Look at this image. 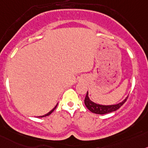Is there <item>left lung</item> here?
I'll list each match as a JSON object with an SVG mask.
<instances>
[{
  "label": "left lung",
  "mask_w": 148,
  "mask_h": 148,
  "mask_svg": "<svg viewBox=\"0 0 148 148\" xmlns=\"http://www.w3.org/2000/svg\"><path fill=\"white\" fill-rule=\"evenodd\" d=\"M127 99V97L125 99V100L122 101V102H120V103L119 104H116V105H112V106H102V105L96 104L94 103V102H91V101L89 99L87 92L84 102H85V105H86V108L92 113H94V114H106L110 112H113V111H116V110H118V109H119V108H121V106L126 102Z\"/></svg>",
  "instance_id": "left-lung-1"
}]
</instances>
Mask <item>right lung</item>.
<instances>
[{"label":"right lung","mask_w":148,"mask_h":148,"mask_svg":"<svg viewBox=\"0 0 148 148\" xmlns=\"http://www.w3.org/2000/svg\"><path fill=\"white\" fill-rule=\"evenodd\" d=\"M57 108V106H55V107H54V108H53V109H52V110H51V111H50V112H49V113H48V114H45V115L42 116H39V117H44V116H47L50 115V114H51V113H52V112H53V111H54V110H55V108Z\"/></svg>","instance_id":"add662e5"}]
</instances>
